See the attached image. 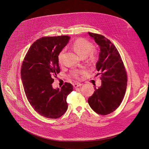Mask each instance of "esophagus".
I'll return each instance as SVG.
<instances>
[{"instance_id": "obj_1", "label": "esophagus", "mask_w": 149, "mask_h": 149, "mask_svg": "<svg viewBox=\"0 0 149 149\" xmlns=\"http://www.w3.org/2000/svg\"><path fill=\"white\" fill-rule=\"evenodd\" d=\"M81 85H82V84L79 83H77L73 84V86H74V88H77V87H79V86H81Z\"/></svg>"}]
</instances>
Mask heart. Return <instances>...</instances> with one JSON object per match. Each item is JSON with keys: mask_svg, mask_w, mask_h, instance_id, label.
<instances>
[{"mask_svg": "<svg viewBox=\"0 0 149 149\" xmlns=\"http://www.w3.org/2000/svg\"><path fill=\"white\" fill-rule=\"evenodd\" d=\"M72 47L75 52L81 57H85L89 63H93L97 58V51L93 49L92 43L84 38H78L72 44ZM64 50H61L58 55V61L60 64L63 63ZM84 72V70L75 69L71 72V76L79 79L81 74Z\"/></svg>", "mask_w": 149, "mask_h": 149, "instance_id": "1", "label": "heart"}]
</instances>
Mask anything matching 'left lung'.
Returning <instances> with one entry per match:
<instances>
[{"label":"left lung","instance_id":"1","mask_svg":"<svg viewBox=\"0 0 149 149\" xmlns=\"http://www.w3.org/2000/svg\"><path fill=\"white\" fill-rule=\"evenodd\" d=\"M100 47L99 60L96 68L100 74L102 85L88 99L91 108L97 113L106 115L120 105L126 93L127 76L120 55L104 36L88 32Z\"/></svg>","mask_w":149,"mask_h":149}]
</instances>
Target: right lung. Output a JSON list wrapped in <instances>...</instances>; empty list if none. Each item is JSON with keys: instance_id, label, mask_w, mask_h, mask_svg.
<instances>
[{"instance_id": "1", "label": "right lung", "mask_w": 149, "mask_h": 149, "mask_svg": "<svg viewBox=\"0 0 149 149\" xmlns=\"http://www.w3.org/2000/svg\"><path fill=\"white\" fill-rule=\"evenodd\" d=\"M68 36L44 37L33 43L22 64L21 79L26 97L40 115L57 119L68 109L66 97L73 85L65 83L60 89H53V77L60 69L58 55L70 39Z\"/></svg>"}]
</instances>
